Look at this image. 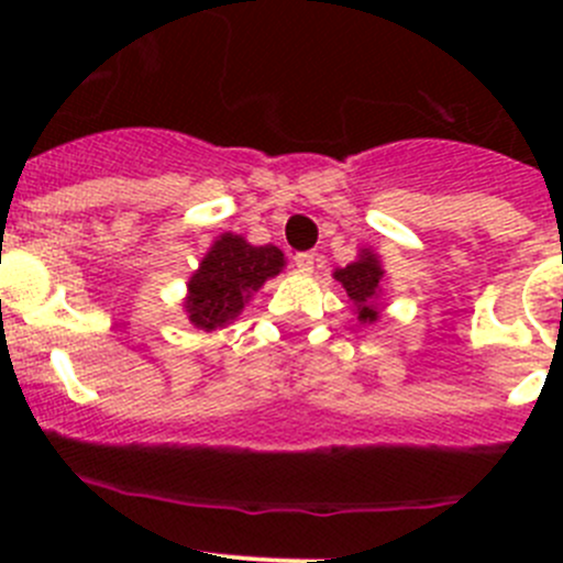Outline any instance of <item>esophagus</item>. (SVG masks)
Returning a JSON list of instances; mask_svg holds the SVG:
<instances>
[{"instance_id": "34e87169", "label": "esophagus", "mask_w": 563, "mask_h": 563, "mask_svg": "<svg viewBox=\"0 0 563 563\" xmlns=\"http://www.w3.org/2000/svg\"><path fill=\"white\" fill-rule=\"evenodd\" d=\"M294 264L299 266V272H313L316 255H313V253H297V258H294Z\"/></svg>"}]
</instances>
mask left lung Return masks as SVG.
Wrapping results in <instances>:
<instances>
[{
  "label": "left lung",
  "instance_id": "1",
  "mask_svg": "<svg viewBox=\"0 0 563 563\" xmlns=\"http://www.w3.org/2000/svg\"><path fill=\"white\" fill-rule=\"evenodd\" d=\"M334 280L345 288L351 305H354L356 321L373 323L378 321V297H382L384 283V264L378 253L371 247H362L351 264L340 266L332 272Z\"/></svg>",
  "mask_w": 563,
  "mask_h": 563
}]
</instances>
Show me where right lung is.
<instances>
[{"label": "right lung", "mask_w": 563, "mask_h": 563, "mask_svg": "<svg viewBox=\"0 0 563 563\" xmlns=\"http://www.w3.org/2000/svg\"><path fill=\"white\" fill-rule=\"evenodd\" d=\"M286 266V255L275 245H250L242 234H220L187 280L181 302L187 318L201 332H214L240 318L245 305L266 280Z\"/></svg>", "instance_id": "add662e5"}]
</instances>
